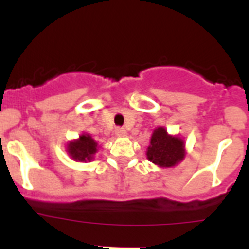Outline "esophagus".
Masks as SVG:
<instances>
[{"label":"esophagus","instance_id":"esophagus-1","mask_svg":"<svg viewBox=\"0 0 249 249\" xmlns=\"http://www.w3.org/2000/svg\"><path fill=\"white\" fill-rule=\"evenodd\" d=\"M116 135H117V136H124V135H126V129L122 128V127H117V128H116Z\"/></svg>","mask_w":249,"mask_h":249}]
</instances>
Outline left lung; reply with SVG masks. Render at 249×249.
I'll return each mask as SVG.
<instances>
[{"instance_id":"1","label":"left lung","mask_w":249,"mask_h":249,"mask_svg":"<svg viewBox=\"0 0 249 249\" xmlns=\"http://www.w3.org/2000/svg\"><path fill=\"white\" fill-rule=\"evenodd\" d=\"M184 156L183 141L172 137L162 127L153 132L151 144L147 149V158L160 167H172L182 160Z\"/></svg>"}]
</instances>
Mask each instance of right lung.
<instances>
[{
	"label": "right lung",
	"mask_w": 249,
	"mask_h": 249,
	"mask_svg": "<svg viewBox=\"0 0 249 249\" xmlns=\"http://www.w3.org/2000/svg\"><path fill=\"white\" fill-rule=\"evenodd\" d=\"M97 152V143L91 136L82 135L80 140L73 141L68 144V153L77 160H89Z\"/></svg>",
	"instance_id": "add662e5"
}]
</instances>
